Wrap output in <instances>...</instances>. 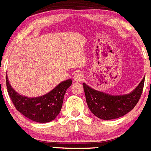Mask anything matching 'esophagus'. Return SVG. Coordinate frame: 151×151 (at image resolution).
Listing matches in <instances>:
<instances>
[{
    "label": "esophagus",
    "instance_id": "esophagus-1",
    "mask_svg": "<svg viewBox=\"0 0 151 151\" xmlns=\"http://www.w3.org/2000/svg\"><path fill=\"white\" fill-rule=\"evenodd\" d=\"M83 74L82 72L78 71V72L76 73L74 76V80L76 82H81L83 80Z\"/></svg>",
    "mask_w": 151,
    "mask_h": 151
}]
</instances>
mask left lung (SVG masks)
<instances>
[{
	"mask_svg": "<svg viewBox=\"0 0 151 151\" xmlns=\"http://www.w3.org/2000/svg\"><path fill=\"white\" fill-rule=\"evenodd\" d=\"M145 77L136 88L129 94L112 95L98 91L83 83L87 105L95 116L103 120H111L124 116L130 112L140 99Z\"/></svg>",
	"mask_w": 151,
	"mask_h": 151,
	"instance_id": "8db88e82",
	"label": "left lung"
}]
</instances>
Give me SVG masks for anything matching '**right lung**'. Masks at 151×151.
Wrapping results in <instances>:
<instances>
[{
    "label": "right lung",
    "mask_w": 151,
    "mask_h": 151,
    "mask_svg": "<svg viewBox=\"0 0 151 151\" xmlns=\"http://www.w3.org/2000/svg\"><path fill=\"white\" fill-rule=\"evenodd\" d=\"M6 88L15 107L26 118L39 123H47L53 121L62 109L65 91L72 83V80L60 83L46 95L36 98H28L18 94L9 84L7 75Z\"/></svg>",
    "instance_id": "add662e5"
}]
</instances>
